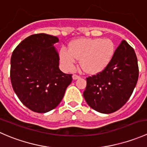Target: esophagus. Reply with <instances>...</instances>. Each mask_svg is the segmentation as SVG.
I'll return each mask as SVG.
<instances>
[{
  "instance_id": "34e87169",
  "label": "esophagus",
  "mask_w": 147,
  "mask_h": 147,
  "mask_svg": "<svg viewBox=\"0 0 147 147\" xmlns=\"http://www.w3.org/2000/svg\"><path fill=\"white\" fill-rule=\"evenodd\" d=\"M80 78V76H79V75H76V74H74V75H72V79H73V80H77V79H79Z\"/></svg>"
}]
</instances>
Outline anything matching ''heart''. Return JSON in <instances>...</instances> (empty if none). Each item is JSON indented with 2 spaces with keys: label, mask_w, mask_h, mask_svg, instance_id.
<instances>
[{
  "label": "heart",
  "mask_w": 147,
  "mask_h": 147,
  "mask_svg": "<svg viewBox=\"0 0 147 147\" xmlns=\"http://www.w3.org/2000/svg\"><path fill=\"white\" fill-rule=\"evenodd\" d=\"M115 54V45L108 38H80L70 42L69 49H60V60L65 70L72 69L80 60L84 72L95 75L103 71Z\"/></svg>",
  "instance_id": "obj_1"
}]
</instances>
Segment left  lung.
<instances>
[{"instance_id": "8db88e82", "label": "left lung", "mask_w": 147, "mask_h": 147, "mask_svg": "<svg viewBox=\"0 0 147 147\" xmlns=\"http://www.w3.org/2000/svg\"><path fill=\"white\" fill-rule=\"evenodd\" d=\"M138 78L136 53L133 47L123 40L108 66L100 73L87 78L83 96L89 106L97 112L112 113L128 101Z\"/></svg>"}]
</instances>
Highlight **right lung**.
<instances>
[{
    "instance_id": "right-lung-1",
    "label": "right lung",
    "mask_w": 147,
    "mask_h": 147,
    "mask_svg": "<svg viewBox=\"0 0 147 147\" xmlns=\"http://www.w3.org/2000/svg\"><path fill=\"white\" fill-rule=\"evenodd\" d=\"M58 40L47 34H34L23 40L12 54V87L20 102L35 112L55 109L72 80V74L59 69V56L53 46Z\"/></svg>"
}]
</instances>
